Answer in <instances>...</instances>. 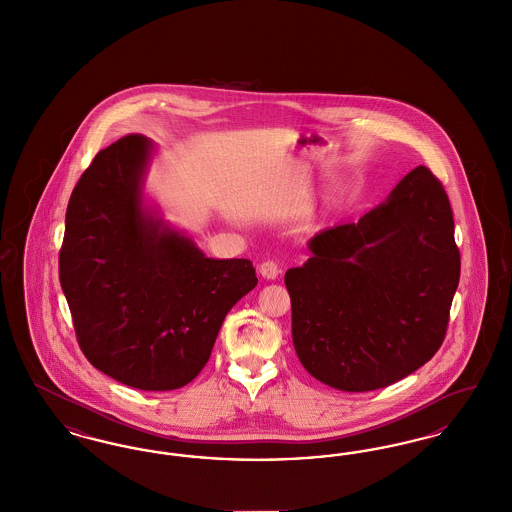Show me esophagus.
I'll return each instance as SVG.
<instances>
[{"mask_svg": "<svg viewBox=\"0 0 512 512\" xmlns=\"http://www.w3.org/2000/svg\"><path fill=\"white\" fill-rule=\"evenodd\" d=\"M259 274L265 278V280H276L278 274H280V268L274 263V261H265L261 267H259Z\"/></svg>", "mask_w": 512, "mask_h": 512, "instance_id": "esophagus-1", "label": "esophagus"}]
</instances>
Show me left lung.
Returning a JSON list of instances; mask_svg holds the SVG:
<instances>
[{
	"label": "left lung",
	"mask_w": 512,
	"mask_h": 512,
	"mask_svg": "<svg viewBox=\"0 0 512 512\" xmlns=\"http://www.w3.org/2000/svg\"><path fill=\"white\" fill-rule=\"evenodd\" d=\"M307 247V263L284 280L293 347L311 376L336 390H378L436 355L461 255L432 172L416 167L357 224L318 232Z\"/></svg>",
	"instance_id": "obj_1"
}]
</instances>
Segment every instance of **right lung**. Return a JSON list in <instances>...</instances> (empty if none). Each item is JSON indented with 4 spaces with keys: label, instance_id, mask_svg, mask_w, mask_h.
Wrapping results in <instances>:
<instances>
[{
    "label": "right lung",
    "instance_id": "add662e5",
    "mask_svg": "<svg viewBox=\"0 0 512 512\" xmlns=\"http://www.w3.org/2000/svg\"><path fill=\"white\" fill-rule=\"evenodd\" d=\"M155 144L101 149L71 195L59 280L86 359L130 388L178 390L209 361L222 320L257 286L247 259H211L146 192Z\"/></svg>",
    "mask_w": 512,
    "mask_h": 512
}]
</instances>
